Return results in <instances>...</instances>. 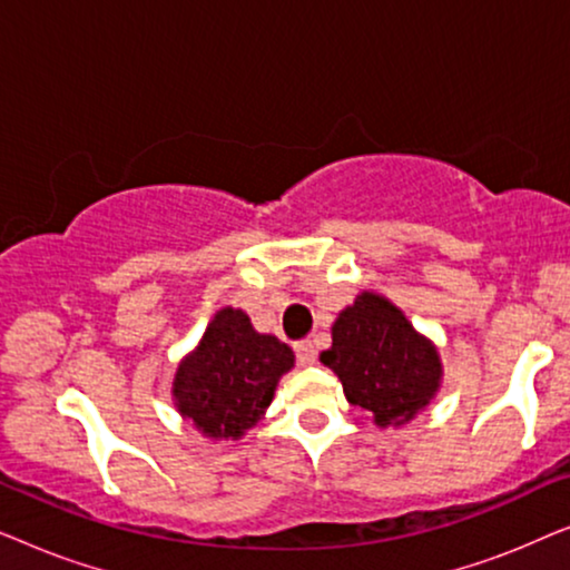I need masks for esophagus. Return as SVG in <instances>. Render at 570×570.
Instances as JSON below:
<instances>
[{
    "label": "esophagus",
    "instance_id": "1",
    "mask_svg": "<svg viewBox=\"0 0 570 570\" xmlns=\"http://www.w3.org/2000/svg\"><path fill=\"white\" fill-rule=\"evenodd\" d=\"M293 347H295V355H298V363H301V365L316 363V350H314V345H311V340L295 342Z\"/></svg>",
    "mask_w": 570,
    "mask_h": 570
}]
</instances>
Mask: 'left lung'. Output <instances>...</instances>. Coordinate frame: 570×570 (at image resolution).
Masks as SVG:
<instances>
[{
    "instance_id": "8db88e82",
    "label": "left lung",
    "mask_w": 570,
    "mask_h": 570,
    "mask_svg": "<svg viewBox=\"0 0 570 570\" xmlns=\"http://www.w3.org/2000/svg\"><path fill=\"white\" fill-rule=\"evenodd\" d=\"M342 392L379 428H402L439 394L441 353L386 295L363 291L332 324V347L318 355Z\"/></svg>"
}]
</instances>
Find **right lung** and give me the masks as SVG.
I'll list each match as a JSON object with an SVG mask.
<instances>
[{
	"mask_svg": "<svg viewBox=\"0 0 570 570\" xmlns=\"http://www.w3.org/2000/svg\"><path fill=\"white\" fill-rule=\"evenodd\" d=\"M293 365L285 342L256 332L246 311L223 306L178 363L170 400L205 439L238 441L264 417Z\"/></svg>",
	"mask_w": 570,
	"mask_h": 570,
	"instance_id": "obj_1",
	"label": "right lung"
}]
</instances>
